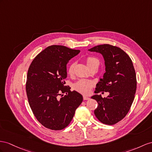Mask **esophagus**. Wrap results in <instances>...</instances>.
<instances>
[{"label":"esophagus","instance_id":"34e87169","mask_svg":"<svg viewBox=\"0 0 152 152\" xmlns=\"http://www.w3.org/2000/svg\"><path fill=\"white\" fill-rule=\"evenodd\" d=\"M83 100H88L89 99H90L88 96H83Z\"/></svg>","mask_w":152,"mask_h":152}]
</instances>
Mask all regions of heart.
Wrapping results in <instances>:
<instances>
[{"instance_id": "heart-1", "label": "heart", "mask_w": 152, "mask_h": 152, "mask_svg": "<svg viewBox=\"0 0 152 152\" xmlns=\"http://www.w3.org/2000/svg\"><path fill=\"white\" fill-rule=\"evenodd\" d=\"M85 61H86L87 66L90 69L93 67H98L100 64V61L98 58L93 56H87L85 59ZM75 63H71L69 65L67 69L69 75H72L74 72V69H75ZM93 87H94L93 82L87 80H80L73 84V88L75 91L84 94H89Z\"/></svg>"}]
</instances>
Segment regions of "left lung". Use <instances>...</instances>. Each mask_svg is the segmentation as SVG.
Returning <instances> with one entry per match:
<instances>
[{
    "label": "left lung",
    "instance_id": "8db88e82",
    "mask_svg": "<svg viewBox=\"0 0 152 152\" xmlns=\"http://www.w3.org/2000/svg\"><path fill=\"white\" fill-rule=\"evenodd\" d=\"M89 50L101 53L105 61L106 72L94 92H109L107 98L92 97L98 103L94 114L100 122L112 125L126 115L134 102L137 80L133 63L123 50L112 45H99Z\"/></svg>",
    "mask_w": 152,
    "mask_h": 152
}]
</instances>
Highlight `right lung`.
I'll list each match as a JSON object with an SVG mask.
<instances>
[{
	"mask_svg": "<svg viewBox=\"0 0 152 152\" xmlns=\"http://www.w3.org/2000/svg\"><path fill=\"white\" fill-rule=\"evenodd\" d=\"M80 52L63 45H50L34 58L29 67L26 91L29 106L38 121L50 130L67 127L82 103V96L71 91L64 81L67 64Z\"/></svg>",
	"mask_w": 152,
	"mask_h": 152,
	"instance_id": "add662e5",
	"label": "right lung"
}]
</instances>
